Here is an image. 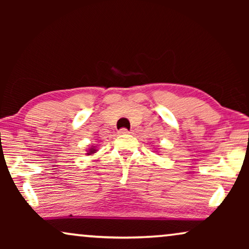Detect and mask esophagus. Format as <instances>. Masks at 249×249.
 <instances>
[{
	"instance_id": "esophagus-1",
	"label": "esophagus",
	"mask_w": 249,
	"mask_h": 249,
	"mask_svg": "<svg viewBox=\"0 0 249 249\" xmlns=\"http://www.w3.org/2000/svg\"><path fill=\"white\" fill-rule=\"evenodd\" d=\"M119 134H121V135H128V134H130V131L127 130V129L122 128V129H120V130H119Z\"/></svg>"
}]
</instances>
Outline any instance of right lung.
I'll return each mask as SVG.
<instances>
[{
    "mask_svg": "<svg viewBox=\"0 0 249 249\" xmlns=\"http://www.w3.org/2000/svg\"><path fill=\"white\" fill-rule=\"evenodd\" d=\"M95 152H96V149H95V147H91V148L88 149V153H87V154H88V155H90V154H94Z\"/></svg>",
    "mask_w": 249,
    "mask_h": 249,
    "instance_id": "obj_1",
    "label": "right lung"
}]
</instances>
